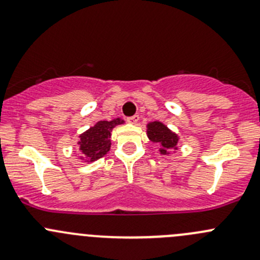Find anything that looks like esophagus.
I'll return each instance as SVG.
<instances>
[{
  "label": "esophagus",
  "mask_w": 260,
  "mask_h": 260,
  "mask_svg": "<svg viewBox=\"0 0 260 260\" xmlns=\"http://www.w3.org/2000/svg\"><path fill=\"white\" fill-rule=\"evenodd\" d=\"M138 120H140V117H138V115H133V117L127 118V122L129 123V124H137Z\"/></svg>",
  "instance_id": "1"
}]
</instances>
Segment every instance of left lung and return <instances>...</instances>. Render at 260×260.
Wrapping results in <instances>:
<instances>
[{"instance_id": "8db88e82", "label": "left lung", "mask_w": 260, "mask_h": 260, "mask_svg": "<svg viewBox=\"0 0 260 260\" xmlns=\"http://www.w3.org/2000/svg\"><path fill=\"white\" fill-rule=\"evenodd\" d=\"M146 128L148 140L159 146V153L164 154V156H170V154L176 153L179 151V135L170 129L161 120L148 122Z\"/></svg>"}]
</instances>
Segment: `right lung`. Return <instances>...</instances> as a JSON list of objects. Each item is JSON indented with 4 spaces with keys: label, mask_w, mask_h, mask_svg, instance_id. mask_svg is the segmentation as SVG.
Wrapping results in <instances>:
<instances>
[{
    "label": "right lung",
    "mask_w": 260,
    "mask_h": 260,
    "mask_svg": "<svg viewBox=\"0 0 260 260\" xmlns=\"http://www.w3.org/2000/svg\"><path fill=\"white\" fill-rule=\"evenodd\" d=\"M123 123L124 120L120 118L112 120H99L93 127L79 135L77 145L79 146L80 159H84L86 164H91L106 156L112 146V131L114 127Z\"/></svg>",
    "instance_id": "right-lung-1"
}]
</instances>
